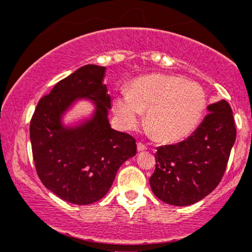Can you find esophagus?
<instances>
[{
	"label": "esophagus",
	"mask_w": 252,
	"mask_h": 252,
	"mask_svg": "<svg viewBox=\"0 0 252 252\" xmlns=\"http://www.w3.org/2000/svg\"><path fill=\"white\" fill-rule=\"evenodd\" d=\"M137 150L138 152H144V150H147V147L142 143H137Z\"/></svg>",
	"instance_id": "esophagus-1"
}]
</instances>
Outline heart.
<instances>
[{
  "label": "heart",
  "mask_w": 252,
  "mask_h": 252,
  "mask_svg": "<svg viewBox=\"0 0 252 252\" xmlns=\"http://www.w3.org/2000/svg\"><path fill=\"white\" fill-rule=\"evenodd\" d=\"M200 84L181 77L152 74L134 80L128 92L114 99L115 114L124 129H132L147 111L146 124L158 140L174 142L192 134L206 109Z\"/></svg>",
  "instance_id": "obj_1"
}]
</instances>
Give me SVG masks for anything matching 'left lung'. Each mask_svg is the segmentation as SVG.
Segmentation results:
<instances>
[{
  "instance_id": "left-lung-1",
  "label": "left lung",
  "mask_w": 252,
  "mask_h": 252,
  "mask_svg": "<svg viewBox=\"0 0 252 252\" xmlns=\"http://www.w3.org/2000/svg\"><path fill=\"white\" fill-rule=\"evenodd\" d=\"M210 112L185 141L158 147L149 184L160 200L174 206L200 201L218 186L236 141L232 110L226 100L210 104Z\"/></svg>"
}]
</instances>
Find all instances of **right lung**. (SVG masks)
I'll use <instances>...</instances> for the list:
<instances>
[{
  "label": "right lung",
  "mask_w": 252,
  "mask_h": 252,
  "mask_svg": "<svg viewBox=\"0 0 252 252\" xmlns=\"http://www.w3.org/2000/svg\"><path fill=\"white\" fill-rule=\"evenodd\" d=\"M105 70L91 63L63 78L39 100L31 121L32 152L40 180L74 205L100 200L120 167L136 155L135 138L110 126ZM80 100L91 102L93 112L65 125L64 115Z\"/></svg>",
  "instance_id": "1"
}]
</instances>
